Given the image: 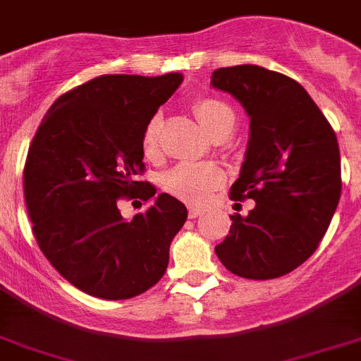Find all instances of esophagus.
<instances>
[{"instance_id": "esophagus-1", "label": "esophagus", "mask_w": 361, "mask_h": 361, "mask_svg": "<svg viewBox=\"0 0 361 361\" xmlns=\"http://www.w3.org/2000/svg\"><path fill=\"white\" fill-rule=\"evenodd\" d=\"M201 215H202L201 208L190 206V210H188V217H190V219H197V217H201Z\"/></svg>"}]
</instances>
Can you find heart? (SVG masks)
Segmentation results:
<instances>
[{
  "label": "heart",
  "instance_id": "1",
  "mask_svg": "<svg viewBox=\"0 0 361 361\" xmlns=\"http://www.w3.org/2000/svg\"><path fill=\"white\" fill-rule=\"evenodd\" d=\"M192 111L199 124L214 138L226 137L235 126V111L226 100L217 97L193 98ZM160 116L155 115L147 120L142 133L144 155L153 159L159 155ZM226 175L214 162H183L169 169L162 178V186L168 193L190 204H204L214 192L223 186Z\"/></svg>",
  "mask_w": 361,
  "mask_h": 361
}]
</instances>
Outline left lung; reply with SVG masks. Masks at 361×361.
Returning a JSON list of instances; mask_svg holds the SVG:
<instances>
[{"instance_id":"left-lung-1","label":"left lung","mask_w":361,"mask_h":361,"mask_svg":"<svg viewBox=\"0 0 361 361\" xmlns=\"http://www.w3.org/2000/svg\"><path fill=\"white\" fill-rule=\"evenodd\" d=\"M212 85L230 92L250 116V140L232 201L252 199L215 254L232 274L274 279L316 252L341 195L338 138L295 80L259 66L221 67Z\"/></svg>"}]
</instances>
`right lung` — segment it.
Instances as JSON below:
<instances>
[{
  "label": "right lung",
  "instance_id": "1",
  "mask_svg": "<svg viewBox=\"0 0 361 361\" xmlns=\"http://www.w3.org/2000/svg\"><path fill=\"white\" fill-rule=\"evenodd\" d=\"M183 75H102L63 92L30 142L23 195L39 250L71 285L129 300L159 283L186 206L160 193L124 221L116 201H151L142 133Z\"/></svg>",
  "mask_w": 361,
  "mask_h": 361
}]
</instances>
